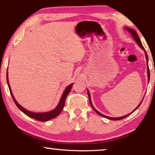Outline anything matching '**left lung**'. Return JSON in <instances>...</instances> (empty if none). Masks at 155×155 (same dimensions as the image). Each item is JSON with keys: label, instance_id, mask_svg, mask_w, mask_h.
Instances as JSON below:
<instances>
[{"label": "left lung", "instance_id": "1", "mask_svg": "<svg viewBox=\"0 0 155 155\" xmlns=\"http://www.w3.org/2000/svg\"><path fill=\"white\" fill-rule=\"evenodd\" d=\"M126 30H128L129 32L131 33V35H132L133 36V38L135 39V40L136 41V42H137V44H138V45H139V46H140V47H141V48H142V49H144V50H145V48H144L143 46H142V45L141 40H140V39L139 38V37H138L137 34V32H135V30H134L133 29H131V28H126ZM145 56H146V59H147V64H148V57H147V52H146L145 51ZM147 76H148V81H149V80H150V69H149V67H147ZM88 98H89V102H90V104H91V107H92V108H93V109H94V110L95 111H96V112L97 113V114H98L99 115H101V116H102V117H106V118H108V119L112 120H118L123 119V118H125V117H127V116H128V115H130L131 113H133V112H134V111H135V110H137V109L138 108V107H139V106H140V104H142V101L141 103H140V104L139 105H138V106L137 107V108H136L135 109V110H133V112L130 113V114H128V115H124V116H123V117H110L106 116V115H104L101 114V113H99L98 110H96V109L94 108V107L93 106V105H92V104H91V96H90V94H89V92H88Z\"/></svg>", "mask_w": 155, "mask_h": 155}]
</instances>
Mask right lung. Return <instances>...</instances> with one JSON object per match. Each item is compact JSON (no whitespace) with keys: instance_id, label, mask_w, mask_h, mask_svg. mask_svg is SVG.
Wrapping results in <instances>:
<instances>
[{"instance_id":"obj_1","label":"right lung","mask_w":155,"mask_h":155,"mask_svg":"<svg viewBox=\"0 0 155 155\" xmlns=\"http://www.w3.org/2000/svg\"><path fill=\"white\" fill-rule=\"evenodd\" d=\"M7 83H8V87H9V90H10V94H11V96H12V98H13L14 102H15L16 106H18V108H19L20 110L22 111L25 114L28 115V116L32 117V118L35 119V120H37L42 121V122L47 121V120H51V119L54 118V117L58 116V115H59V113H60L61 112V110H63L64 106V104H65L66 98H67V95L69 94V93L70 92V91H71V89L72 86H73V84H70V85L68 86L67 88H66V89L64 90V93H63L62 96H61V97L58 106L56 107V108H54V110L49 111V112H47V113H32V112H30V111L27 110L26 109H25L24 108H22V107L20 106V104H18V102L16 101L15 99L14 98V96H13V94H12L11 90H10L9 82H8V72H7Z\"/></svg>"}]
</instances>
